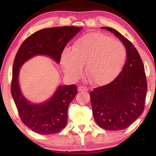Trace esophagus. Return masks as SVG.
Returning <instances> with one entry per match:
<instances>
[{
    "label": "esophagus",
    "instance_id": "obj_1",
    "mask_svg": "<svg viewBox=\"0 0 156 156\" xmlns=\"http://www.w3.org/2000/svg\"><path fill=\"white\" fill-rule=\"evenodd\" d=\"M78 90L80 92H84V91H88V88L85 87L83 86H80L78 88Z\"/></svg>",
    "mask_w": 156,
    "mask_h": 156
}]
</instances>
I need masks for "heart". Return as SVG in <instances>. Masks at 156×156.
<instances>
[{"instance_id":"1","label":"heart","mask_w":156,"mask_h":156,"mask_svg":"<svg viewBox=\"0 0 156 156\" xmlns=\"http://www.w3.org/2000/svg\"><path fill=\"white\" fill-rule=\"evenodd\" d=\"M126 58L127 52L121 42L101 33H89L77 39L72 50L65 49L61 63L64 72L73 79L81 76L86 64L90 81L102 86L117 78Z\"/></svg>"}]
</instances>
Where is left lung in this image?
Listing matches in <instances>:
<instances>
[{
    "mask_svg": "<svg viewBox=\"0 0 156 156\" xmlns=\"http://www.w3.org/2000/svg\"><path fill=\"white\" fill-rule=\"evenodd\" d=\"M126 48L127 61L117 78L90 93L93 115L106 130H121L130 126L143 113L147 94L145 68L138 52L128 39L110 27Z\"/></svg>",
    "mask_w": 156,
    "mask_h": 156,
    "instance_id": "1",
    "label": "left lung"
}]
</instances>
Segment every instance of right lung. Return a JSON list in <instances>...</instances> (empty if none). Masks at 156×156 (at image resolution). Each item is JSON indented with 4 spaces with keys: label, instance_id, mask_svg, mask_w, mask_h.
Masks as SVG:
<instances>
[{
    "label": "right lung",
    "instance_id": "obj_1",
    "mask_svg": "<svg viewBox=\"0 0 156 156\" xmlns=\"http://www.w3.org/2000/svg\"><path fill=\"white\" fill-rule=\"evenodd\" d=\"M82 28L52 27L41 29L23 41L16 55L13 65L11 95L19 117L29 129L40 135L58 133L66 127L68 106L77 94L76 85L59 86L54 95L42 104H31L23 96L19 85L22 65L36 55H47L59 63L66 44Z\"/></svg>",
    "mask_w": 156,
    "mask_h": 156
}]
</instances>
